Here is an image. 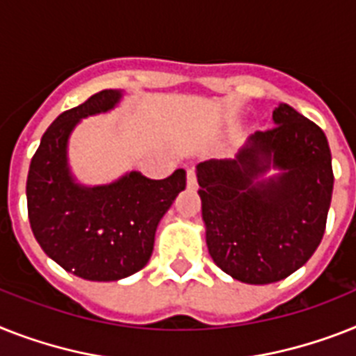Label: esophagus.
<instances>
[{"instance_id": "34e87169", "label": "esophagus", "mask_w": 356, "mask_h": 356, "mask_svg": "<svg viewBox=\"0 0 356 356\" xmlns=\"http://www.w3.org/2000/svg\"><path fill=\"white\" fill-rule=\"evenodd\" d=\"M186 183H188V186H190V188L197 186V179H195V172H193V168H188Z\"/></svg>"}]
</instances>
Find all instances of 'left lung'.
<instances>
[{
    "mask_svg": "<svg viewBox=\"0 0 356 356\" xmlns=\"http://www.w3.org/2000/svg\"><path fill=\"white\" fill-rule=\"evenodd\" d=\"M273 122L234 159L195 166L208 252L250 285L280 282L309 261L333 197L325 133L287 104H278Z\"/></svg>",
    "mask_w": 356,
    "mask_h": 356,
    "instance_id": "8db88e82",
    "label": "left lung"
}]
</instances>
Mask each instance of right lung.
Returning a JSON list of instances; mask_svg holds the SVG:
<instances>
[{"label": "right lung", "mask_w": 356, "mask_h": 356, "mask_svg": "<svg viewBox=\"0 0 356 356\" xmlns=\"http://www.w3.org/2000/svg\"><path fill=\"white\" fill-rule=\"evenodd\" d=\"M124 91L106 89L62 113L43 133L27 177L29 221L49 258L89 282H117L149 261L155 232L179 192L186 172L163 181L126 172L109 184L78 183L69 166V138L82 118L108 113Z\"/></svg>", "instance_id": "obj_1"}]
</instances>
